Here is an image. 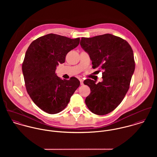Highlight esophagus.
Returning <instances> with one entry per match:
<instances>
[{"mask_svg": "<svg viewBox=\"0 0 157 157\" xmlns=\"http://www.w3.org/2000/svg\"><path fill=\"white\" fill-rule=\"evenodd\" d=\"M80 85H83V80L82 79V78H80Z\"/></svg>", "mask_w": 157, "mask_h": 157, "instance_id": "esophagus-1", "label": "esophagus"}]
</instances>
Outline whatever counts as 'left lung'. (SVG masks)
<instances>
[{
  "instance_id": "8db88e82",
  "label": "left lung",
  "mask_w": 157,
  "mask_h": 157,
  "mask_svg": "<svg viewBox=\"0 0 157 157\" xmlns=\"http://www.w3.org/2000/svg\"><path fill=\"white\" fill-rule=\"evenodd\" d=\"M80 45L88 53L92 68L103 71V82H83L90 90L85 103L92 113L106 115L121 103L129 89L135 66L132 49L127 41L110 34L82 37Z\"/></svg>"
}]
</instances>
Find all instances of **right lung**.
Returning a JSON list of instances; mask_svg holds the SVG:
<instances>
[{"mask_svg": "<svg viewBox=\"0 0 157 157\" xmlns=\"http://www.w3.org/2000/svg\"><path fill=\"white\" fill-rule=\"evenodd\" d=\"M79 42L80 38L49 34L34 40L26 52L22 63L26 89L33 102L46 113L63 111L80 86L77 78L62 80L55 73L56 67L65 62L67 54Z\"/></svg>", "mask_w": 157, "mask_h": 157, "instance_id": "add662e5", "label": "right lung"}]
</instances>
